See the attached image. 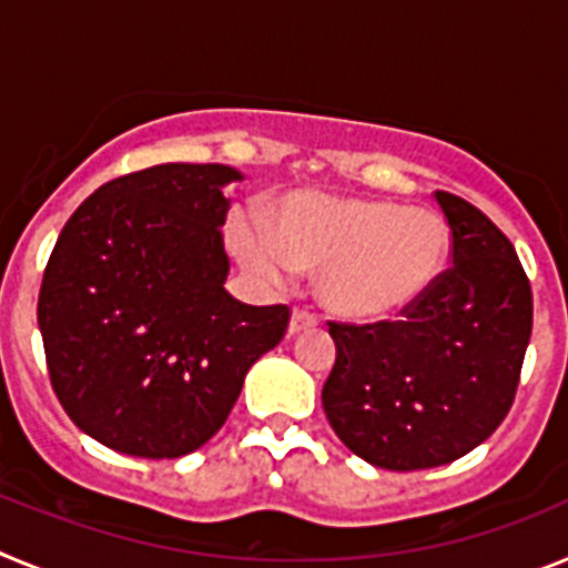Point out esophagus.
I'll list each match as a JSON object with an SVG mask.
<instances>
[{"label":"esophagus","mask_w":568,"mask_h":568,"mask_svg":"<svg viewBox=\"0 0 568 568\" xmlns=\"http://www.w3.org/2000/svg\"><path fill=\"white\" fill-rule=\"evenodd\" d=\"M315 324H318V315L310 313V310H304V307H295L293 318H290V335L304 333V329L315 327Z\"/></svg>","instance_id":"esophagus-1"}]
</instances>
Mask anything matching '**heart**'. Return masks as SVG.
Here are the masks:
<instances>
[{
  "label": "heart",
  "mask_w": 568,
  "mask_h": 568,
  "mask_svg": "<svg viewBox=\"0 0 568 568\" xmlns=\"http://www.w3.org/2000/svg\"><path fill=\"white\" fill-rule=\"evenodd\" d=\"M233 244L261 278L287 284L321 273V298L335 315L381 321L404 313L444 273L453 233L440 213L386 199L295 193L273 230L235 219Z\"/></svg>",
  "instance_id": "1"
}]
</instances>
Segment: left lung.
Here are the masks:
<instances>
[{
  "label": "left lung",
  "instance_id": "1",
  "mask_svg": "<svg viewBox=\"0 0 568 568\" xmlns=\"http://www.w3.org/2000/svg\"><path fill=\"white\" fill-rule=\"evenodd\" d=\"M435 202L453 267L400 321H329V426L349 453L393 471L453 464L484 444L511 409L531 335V287L511 241L460 195L435 190Z\"/></svg>",
  "mask_w": 568,
  "mask_h": 568
}]
</instances>
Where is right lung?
<instances>
[{
    "label": "right lung",
    "mask_w": 568,
    "mask_h": 568,
    "mask_svg": "<svg viewBox=\"0 0 568 568\" xmlns=\"http://www.w3.org/2000/svg\"><path fill=\"white\" fill-rule=\"evenodd\" d=\"M227 164H155L88 195L59 233L39 290L53 393L70 420L133 458L207 444L250 366L290 324L287 304L224 290Z\"/></svg>",
    "instance_id": "obj_1"
}]
</instances>
